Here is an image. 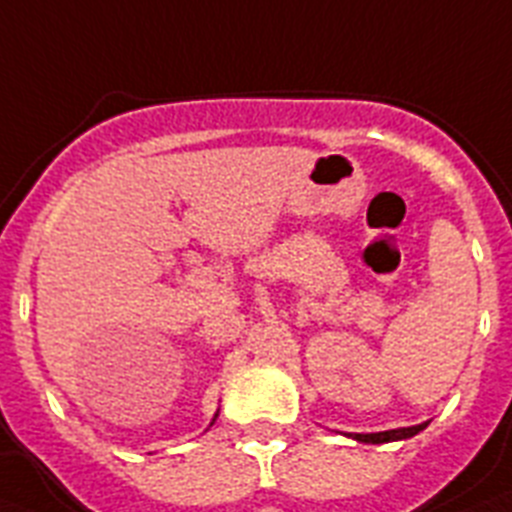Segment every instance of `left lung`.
Instances as JSON below:
<instances>
[{"mask_svg": "<svg viewBox=\"0 0 512 512\" xmlns=\"http://www.w3.org/2000/svg\"><path fill=\"white\" fill-rule=\"evenodd\" d=\"M427 427V422L424 424H414V427H398V429H385V432H369V435H349L354 437L356 442H367V445H382V442H395V440H409V437L419 435L422 429Z\"/></svg>", "mask_w": 512, "mask_h": 512, "instance_id": "left-lung-1", "label": "left lung"}]
</instances>
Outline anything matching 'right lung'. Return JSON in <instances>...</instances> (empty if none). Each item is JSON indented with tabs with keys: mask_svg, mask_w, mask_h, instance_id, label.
<instances>
[{
	"mask_svg": "<svg viewBox=\"0 0 512 512\" xmlns=\"http://www.w3.org/2000/svg\"><path fill=\"white\" fill-rule=\"evenodd\" d=\"M216 419H218V411H216V416H213V422H216ZM213 422H210V427H213Z\"/></svg>",
	"mask_w": 512,
	"mask_h": 512,
	"instance_id": "add662e5",
	"label": "right lung"
}]
</instances>
